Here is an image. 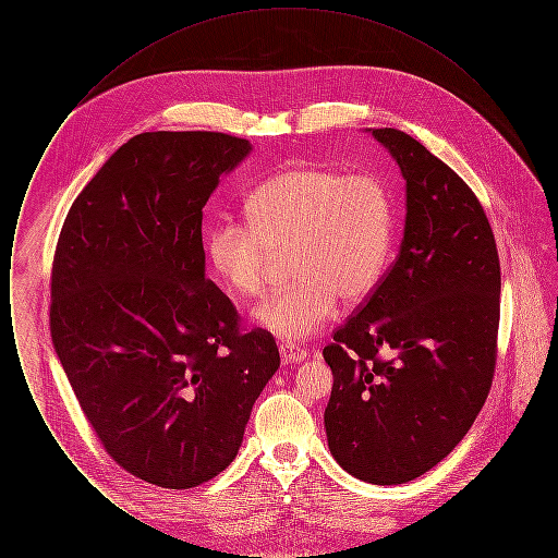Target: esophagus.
<instances>
[{"label": "esophagus", "instance_id": "1", "mask_svg": "<svg viewBox=\"0 0 558 558\" xmlns=\"http://www.w3.org/2000/svg\"><path fill=\"white\" fill-rule=\"evenodd\" d=\"M280 357L284 364H294V362H303L307 357V349L296 345V343H280Z\"/></svg>", "mask_w": 558, "mask_h": 558}]
</instances>
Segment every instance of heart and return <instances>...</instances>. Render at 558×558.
Returning <instances> with one entry per match:
<instances>
[{
	"instance_id": "1",
	"label": "heart",
	"mask_w": 558,
	"mask_h": 558,
	"mask_svg": "<svg viewBox=\"0 0 558 558\" xmlns=\"http://www.w3.org/2000/svg\"><path fill=\"white\" fill-rule=\"evenodd\" d=\"M393 236V203L374 173L303 165L267 178L246 198V221L219 217L207 257L228 291L262 299L274 257L291 253L294 284L257 312L282 339H305L376 287Z\"/></svg>"
}]
</instances>
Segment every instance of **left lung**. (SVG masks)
Returning <instances> with one entry per match:
<instances>
[{"label":"left lung","mask_w":558,"mask_h":558,"mask_svg":"<svg viewBox=\"0 0 558 558\" xmlns=\"http://www.w3.org/2000/svg\"><path fill=\"white\" fill-rule=\"evenodd\" d=\"M405 180L396 264L335 330L328 448L349 475L398 485L425 475L475 423L498 357L500 259L475 192L421 142L372 130Z\"/></svg>","instance_id":"1"}]
</instances>
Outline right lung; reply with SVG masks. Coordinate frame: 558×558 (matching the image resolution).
<instances>
[{
	"instance_id": "add662e5",
	"label": "right lung",
	"mask_w": 558,
	"mask_h": 558,
	"mask_svg": "<svg viewBox=\"0 0 558 558\" xmlns=\"http://www.w3.org/2000/svg\"><path fill=\"white\" fill-rule=\"evenodd\" d=\"M251 153L221 132H146L81 190L52 264L50 332L87 423L133 477L187 489L239 453L280 366L205 276L203 207Z\"/></svg>"
}]
</instances>
